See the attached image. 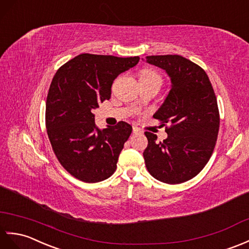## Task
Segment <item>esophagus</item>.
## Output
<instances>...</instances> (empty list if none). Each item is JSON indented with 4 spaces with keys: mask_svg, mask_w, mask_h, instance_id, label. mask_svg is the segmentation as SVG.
Here are the masks:
<instances>
[{
    "mask_svg": "<svg viewBox=\"0 0 249 249\" xmlns=\"http://www.w3.org/2000/svg\"><path fill=\"white\" fill-rule=\"evenodd\" d=\"M133 133L134 134H141L142 133V130L137 128V126H133Z\"/></svg>",
    "mask_w": 249,
    "mask_h": 249,
    "instance_id": "1",
    "label": "esophagus"
}]
</instances>
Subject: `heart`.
Segmentation results:
<instances>
[{"label": "heart", "instance_id": "1", "mask_svg": "<svg viewBox=\"0 0 249 249\" xmlns=\"http://www.w3.org/2000/svg\"><path fill=\"white\" fill-rule=\"evenodd\" d=\"M140 79H157V80H161L160 76L154 72V71L151 70H143L142 71Z\"/></svg>", "mask_w": 249, "mask_h": 249}]
</instances>
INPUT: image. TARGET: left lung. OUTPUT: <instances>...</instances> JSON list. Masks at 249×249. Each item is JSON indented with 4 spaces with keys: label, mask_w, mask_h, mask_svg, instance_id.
Instances as JSON below:
<instances>
[{
    "label": "left lung",
    "mask_w": 249,
    "mask_h": 249,
    "mask_svg": "<svg viewBox=\"0 0 249 249\" xmlns=\"http://www.w3.org/2000/svg\"><path fill=\"white\" fill-rule=\"evenodd\" d=\"M150 65L165 70L171 88L153 117L164 124L167 139L145 132L142 156L149 173L168 184L185 182L200 173L211 158L219 129L217 100L201 67L180 55H151Z\"/></svg>",
    "instance_id": "obj_1"
}]
</instances>
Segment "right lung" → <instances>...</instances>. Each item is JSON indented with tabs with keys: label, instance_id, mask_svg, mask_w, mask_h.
I'll use <instances>...</instances> for the list:
<instances>
[{
	"label": "right lung",
	"instance_id": "1",
	"mask_svg": "<svg viewBox=\"0 0 249 249\" xmlns=\"http://www.w3.org/2000/svg\"><path fill=\"white\" fill-rule=\"evenodd\" d=\"M139 60L84 53L55 73L46 104L47 132L59 163L76 179L96 183L116 170L132 126L120 121L99 130L92 112L110 98L114 80Z\"/></svg>",
	"mask_w": 249,
	"mask_h": 249
}]
</instances>
